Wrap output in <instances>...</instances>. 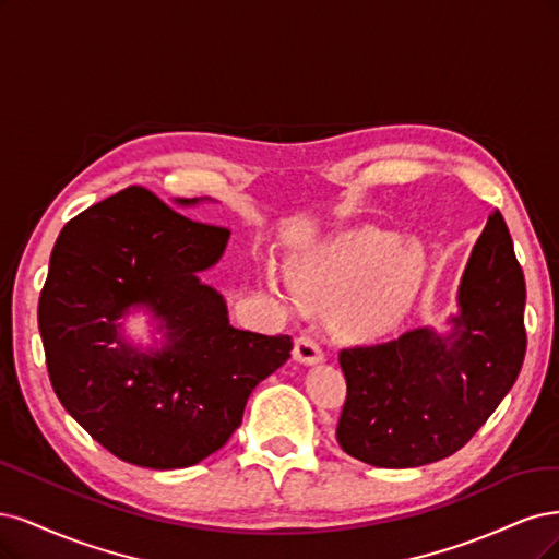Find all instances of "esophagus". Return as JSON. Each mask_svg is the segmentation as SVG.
I'll list each match as a JSON object with an SVG mask.
<instances>
[{
	"label": "esophagus",
	"instance_id": "obj_1",
	"mask_svg": "<svg viewBox=\"0 0 559 559\" xmlns=\"http://www.w3.org/2000/svg\"><path fill=\"white\" fill-rule=\"evenodd\" d=\"M293 357H295V362L306 365V367H309V365H318V362H322V359H325V355H322L320 346L316 344V341H313L311 336H299V338L295 341Z\"/></svg>",
	"mask_w": 559,
	"mask_h": 559
}]
</instances>
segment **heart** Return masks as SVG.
<instances>
[{"label":"heart","mask_w":559,"mask_h":559,"mask_svg":"<svg viewBox=\"0 0 559 559\" xmlns=\"http://www.w3.org/2000/svg\"><path fill=\"white\" fill-rule=\"evenodd\" d=\"M427 255L397 231L357 227L309 250L290 266L295 297L306 309H330L346 341H373L397 328L418 295Z\"/></svg>","instance_id":"heart-1"}]
</instances>
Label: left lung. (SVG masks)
Listing matches in <instances>:
<instances>
[{
	"label": "left lung",
	"mask_w": 559,
	"mask_h": 559,
	"mask_svg": "<svg viewBox=\"0 0 559 559\" xmlns=\"http://www.w3.org/2000/svg\"><path fill=\"white\" fill-rule=\"evenodd\" d=\"M525 276L495 211L457 287L445 332L416 328L388 344L341 350L348 397L336 441L359 462L411 469L469 441L507 397L525 359Z\"/></svg>",
	"instance_id": "1"
}]
</instances>
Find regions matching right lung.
I'll use <instances>...</instances> for the list:
<instances>
[{"mask_svg": "<svg viewBox=\"0 0 559 559\" xmlns=\"http://www.w3.org/2000/svg\"><path fill=\"white\" fill-rule=\"evenodd\" d=\"M227 241L229 229L128 188L69 221L52 248L39 297L52 390L124 462L159 472L202 462L241 425L250 392L290 357V336L234 328L225 297L200 278ZM139 310L159 345L129 341L123 322Z\"/></svg>", "mask_w": 559, "mask_h": 559, "instance_id": "right-lung-1", "label": "right lung"}]
</instances>
